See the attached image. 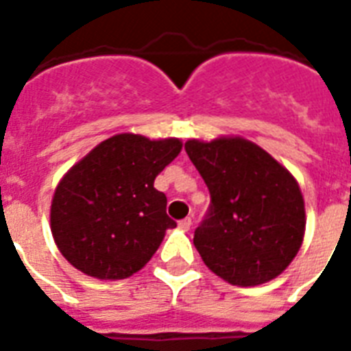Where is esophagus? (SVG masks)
Segmentation results:
<instances>
[{
    "label": "esophagus",
    "mask_w": 351,
    "mask_h": 351,
    "mask_svg": "<svg viewBox=\"0 0 351 351\" xmlns=\"http://www.w3.org/2000/svg\"><path fill=\"white\" fill-rule=\"evenodd\" d=\"M191 226H193L191 219H184V220H180V222H178V228H180L182 231H189V230H191Z\"/></svg>",
    "instance_id": "esophagus-1"
}]
</instances>
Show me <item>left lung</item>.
<instances>
[{"instance_id": "8db88e82", "label": "left lung", "mask_w": 351, "mask_h": 351, "mask_svg": "<svg viewBox=\"0 0 351 351\" xmlns=\"http://www.w3.org/2000/svg\"><path fill=\"white\" fill-rule=\"evenodd\" d=\"M211 195L193 244L226 282L250 288L277 278L299 253L306 231L299 182L261 145L242 136L187 140Z\"/></svg>"}]
</instances>
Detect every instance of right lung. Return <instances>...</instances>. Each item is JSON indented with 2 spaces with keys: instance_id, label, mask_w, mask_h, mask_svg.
Wrapping results in <instances>:
<instances>
[{
  "instance_id": "add662e5",
  "label": "right lung",
  "mask_w": 351,
  "mask_h": 351,
  "mask_svg": "<svg viewBox=\"0 0 351 351\" xmlns=\"http://www.w3.org/2000/svg\"><path fill=\"white\" fill-rule=\"evenodd\" d=\"M180 138L120 132L100 142L58 182L51 231L71 266L100 280L140 271L175 220L154 178L180 154Z\"/></svg>"
}]
</instances>
